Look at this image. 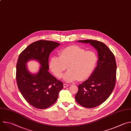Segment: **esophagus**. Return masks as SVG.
Wrapping results in <instances>:
<instances>
[{
  "instance_id": "1",
  "label": "esophagus",
  "mask_w": 131,
  "mask_h": 131,
  "mask_svg": "<svg viewBox=\"0 0 131 131\" xmlns=\"http://www.w3.org/2000/svg\"><path fill=\"white\" fill-rule=\"evenodd\" d=\"M68 86V84H64V88H67V87Z\"/></svg>"
}]
</instances>
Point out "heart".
<instances>
[{
  "label": "heart",
  "instance_id": "b5f03b06",
  "mask_svg": "<svg viewBox=\"0 0 131 131\" xmlns=\"http://www.w3.org/2000/svg\"><path fill=\"white\" fill-rule=\"evenodd\" d=\"M97 62L98 57L94 51L73 45L62 49L59 57H51L49 67L58 78L62 77L67 67L68 71L63 78L66 82H72L88 79L93 73Z\"/></svg>",
  "mask_w": 131,
  "mask_h": 131
}]
</instances>
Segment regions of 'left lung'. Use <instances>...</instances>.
<instances>
[{
  "mask_svg": "<svg viewBox=\"0 0 131 131\" xmlns=\"http://www.w3.org/2000/svg\"><path fill=\"white\" fill-rule=\"evenodd\" d=\"M79 41L90 43L98 53V65L90 78L78 86L75 97L80 105L91 108L103 103L112 94L116 83L117 65L114 54L103 42L92 39Z\"/></svg>",
  "mask_w": 131,
  "mask_h": 131,
  "instance_id": "8db88e82",
  "label": "left lung"
}]
</instances>
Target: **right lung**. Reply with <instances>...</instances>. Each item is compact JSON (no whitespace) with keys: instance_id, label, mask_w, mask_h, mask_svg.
Returning <instances> with one entry per match:
<instances>
[{"instance_id":"1","label":"right lung","mask_w":131,"mask_h":131,"mask_svg":"<svg viewBox=\"0 0 131 131\" xmlns=\"http://www.w3.org/2000/svg\"><path fill=\"white\" fill-rule=\"evenodd\" d=\"M60 45L53 41L39 40L31 43L19 56L16 72L17 86L25 99L38 109L53 104L63 89V82L48 72L49 55ZM30 59H36L41 65L36 74L27 70L26 63Z\"/></svg>"}]
</instances>
